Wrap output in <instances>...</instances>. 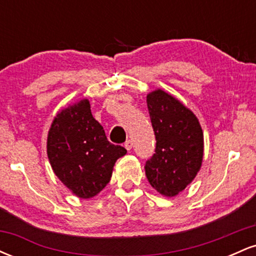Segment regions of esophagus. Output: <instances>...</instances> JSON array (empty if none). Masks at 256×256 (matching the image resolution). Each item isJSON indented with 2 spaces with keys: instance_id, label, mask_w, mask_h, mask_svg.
<instances>
[{
  "instance_id": "34e87169",
  "label": "esophagus",
  "mask_w": 256,
  "mask_h": 256,
  "mask_svg": "<svg viewBox=\"0 0 256 256\" xmlns=\"http://www.w3.org/2000/svg\"><path fill=\"white\" fill-rule=\"evenodd\" d=\"M124 146H125V148L128 149V150H131V149H132V140H126V142H125Z\"/></svg>"
}]
</instances>
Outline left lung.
<instances>
[{
    "mask_svg": "<svg viewBox=\"0 0 256 256\" xmlns=\"http://www.w3.org/2000/svg\"><path fill=\"white\" fill-rule=\"evenodd\" d=\"M154 128L155 154L146 162V176L158 192L173 198L196 177L204 158V132L195 114L158 89L146 95Z\"/></svg>",
    "mask_w": 256,
    "mask_h": 256,
    "instance_id": "1",
    "label": "left lung"
}]
</instances>
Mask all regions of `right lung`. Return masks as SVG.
<instances>
[{"mask_svg":"<svg viewBox=\"0 0 256 256\" xmlns=\"http://www.w3.org/2000/svg\"><path fill=\"white\" fill-rule=\"evenodd\" d=\"M46 154L52 171L72 194L91 198L110 183L114 164L126 149L107 140L84 98L56 114L48 132Z\"/></svg>","mask_w":256,"mask_h":256,"instance_id":"1","label":"right lung"}]
</instances>
